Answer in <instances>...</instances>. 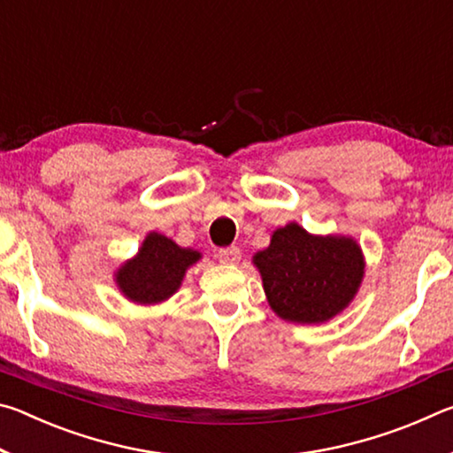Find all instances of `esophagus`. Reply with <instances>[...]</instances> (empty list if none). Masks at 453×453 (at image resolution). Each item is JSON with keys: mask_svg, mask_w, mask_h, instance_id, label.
I'll return each instance as SVG.
<instances>
[{"mask_svg": "<svg viewBox=\"0 0 453 453\" xmlns=\"http://www.w3.org/2000/svg\"><path fill=\"white\" fill-rule=\"evenodd\" d=\"M218 259L221 264H237L242 259L240 248H226L218 251Z\"/></svg>", "mask_w": 453, "mask_h": 453, "instance_id": "34e87169", "label": "esophagus"}]
</instances>
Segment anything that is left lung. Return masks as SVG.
<instances>
[{"label": "left lung", "mask_w": 453, "mask_h": 453, "mask_svg": "<svg viewBox=\"0 0 453 453\" xmlns=\"http://www.w3.org/2000/svg\"><path fill=\"white\" fill-rule=\"evenodd\" d=\"M251 262L262 275L267 303L291 324H326L362 288L365 257L351 235L310 234L297 221L278 227Z\"/></svg>", "instance_id": "1"}]
</instances>
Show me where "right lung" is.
Here are the masks:
<instances>
[{"mask_svg": "<svg viewBox=\"0 0 453 453\" xmlns=\"http://www.w3.org/2000/svg\"><path fill=\"white\" fill-rule=\"evenodd\" d=\"M199 259L202 251L181 248L172 237L150 232L137 254L113 272V281L126 300L137 305H157L170 300L181 288L188 270Z\"/></svg>", "mask_w": 453, "mask_h": 453, "instance_id": "1", "label": "right lung"}]
</instances>
